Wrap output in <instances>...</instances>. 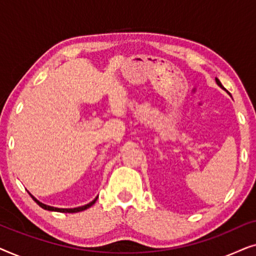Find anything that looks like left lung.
Returning <instances> with one entry per match:
<instances>
[{
  "label": "left lung",
  "instance_id": "1",
  "mask_svg": "<svg viewBox=\"0 0 256 256\" xmlns=\"http://www.w3.org/2000/svg\"><path fill=\"white\" fill-rule=\"evenodd\" d=\"M216 84H218V86H220V87H222V90H225V88H224V86L222 85V82H219V79H218V78H216Z\"/></svg>",
  "mask_w": 256,
  "mask_h": 256
}]
</instances>
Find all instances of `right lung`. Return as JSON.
I'll return each instance as SVG.
<instances>
[{"mask_svg": "<svg viewBox=\"0 0 256 256\" xmlns=\"http://www.w3.org/2000/svg\"><path fill=\"white\" fill-rule=\"evenodd\" d=\"M29 194L31 196V197H32L34 200L36 202L37 204L40 205L42 208H44V210H48V211H54V212H62V213H76V212L84 211V210H86V208H90V206H92V205L94 204V202H96V199H98V197H96V199H94V200H92V202H88V204H86V205H84V206H80V208H54V206H48V205H45V204H43V202H40V200H37V199L34 198V196L30 194V192H29Z\"/></svg>", "mask_w": 256, "mask_h": 256, "instance_id": "add662e5", "label": "right lung"}]
</instances>
